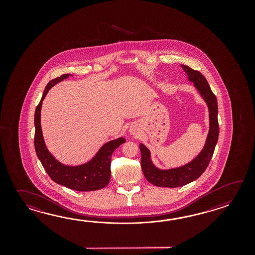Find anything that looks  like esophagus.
Listing matches in <instances>:
<instances>
[{
  "label": "esophagus",
  "instance_id": "esophagus-1",
  "mask_svg": "<svg viewBox=\"0 0 255 255\" xmlns=\"http://www.w3.org/2000/svg\"><path fill=\"white\" fill-rule=\"evenodd\" d=\"M129 132L131 135H137L138 133V130L135 127H131L129 128Z\"/></svg>",
  "mask_w": 255,
  "mask_h": 255
}]
</instances>
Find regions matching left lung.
Wrapping results in <instances>:
<instances>
[{"mask_svg":"<svg viewBox=\"0 0 255 255\" xmlns=\"http://www.w3.org/2000/svg\"><path fill=\"white\" fill-rule=\"evenodd\" d=\"M189 80L194 83V87L201 94L209 109L210 130L206 143L201 153L192 161L179 168L171 169L157 168L151 161L150 152L143 144H139L141 152V168L146 180L157 187L177 188L189 184L201 177L212 159L219 137L218 104L215 95L204 76L199 71L193 70L187 65H181Z\"/></svg>","mask_w":255,"mask_h":255,"instance_id":"left-lung-1","label":"left lung"}]
</instances>
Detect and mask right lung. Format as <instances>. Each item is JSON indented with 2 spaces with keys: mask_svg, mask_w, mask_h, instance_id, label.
I'll return each instance as SVG.
<instances>
[{
  "mask_svg": "<svg viewBox=\"0 0 255 255\" xmlns=\"http://www.w3.org/2000/svg\"><path fill=\"white\" fill-rule=\"evenodd\" d=\"M71 76L62 75L49 82L43 91V97L36 107L34 113V147L36 155L42 163L49 177L57 184L63 185L71 190L77 191H92L103 189L109 184L111 175V156L116 148L125 143L124 137L106 143L89 162L72 167L56 160L47 150L43 141L41 128V108L43 100L51 87Z\"/></svg>",
  "mask_w": 255,
  "mask_h": 255,
  "instance_id": "1",
  "label": "right lung"
}]
</instances>
